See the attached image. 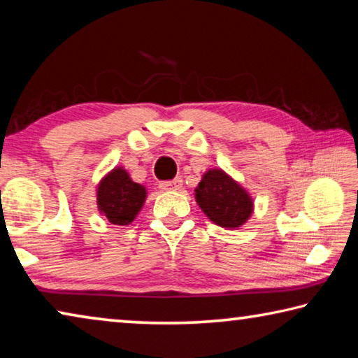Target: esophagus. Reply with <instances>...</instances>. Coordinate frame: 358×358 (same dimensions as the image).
<instances>
[{"label": "esophagus", "mask_w": 358, "mask_h": 358, "mask_svg": "<svg viewBox=\"0 0 358 358\" xmlns=\"http://www.w3.org/2000/svg\"><path fill=\"white\" fill-rule=\"evenodd\" d=\"M181 186H183V180L175 178V180L162 181V183H159V189L161 191H177Z\"/></svg>", "instance_id": "obj_1"}]
</instances>
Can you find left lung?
Instances as JSON below:
<instances>
[{"instance_id": "left-lung-1", "label": "left lung", "mask_w": 358, "mask_h": 358, "mask_svg": "<svg viewBox=\"0 0 358 358\" xmlns=\"http://www.w3.org/2000/svg\"><path fill=\"white\" fill-rule=\"evenodd\" d=\"M196 201L208 220L227 229L243 226L254 205L250 194L221 169L205 172L196 187Z\"/></svg>"}]
</instances>
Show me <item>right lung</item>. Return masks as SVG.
<instances>
[{"label":"right lung","instance_id":"1","mask_svg":"<svg viewBox=\"0 0 358 358\" xmlns=\"http://www.w3.org/2000/svg\"><path fill=\"white\" fill-rule=\"evenodd\" d=\"M147 199V189L132 181L123 167H117L101 180L98 208L112 224L126 226L134 221Z\"/></svg>","mask_w":358,"mask_h":358}]
</instances>
